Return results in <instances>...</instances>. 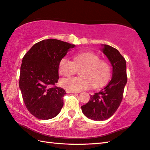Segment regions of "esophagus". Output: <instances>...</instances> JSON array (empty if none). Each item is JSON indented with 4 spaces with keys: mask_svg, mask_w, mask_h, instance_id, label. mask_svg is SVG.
<instances>
[{
    "mask_svg": "<svg viewBox=\"0 0 150 150\" xmlns=\"http://www.w3.org/2000/svg\"><path fill=\"white\" fill-rule=\"evenodd\" d=\"M66 92L67 93H76V92H73V91H71V90H66Z\"/></svg>",
    "mask_w": 150,
    "mask_h": 150,
    "instance_id": "obj_1",
    "label": "esophagus"
}]
</instances>
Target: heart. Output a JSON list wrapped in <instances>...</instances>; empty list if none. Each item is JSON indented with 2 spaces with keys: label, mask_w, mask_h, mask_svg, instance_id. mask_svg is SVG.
<instances>
[{
  "label": "heart",
  "mask_w": 150,
  "mask_h": 150,
  "mask_svg": "<svg viewBox=\"0 0 150 150\" xmlns=\"http://www.w3.org/2000/svg\"><path fill=\"white\" fill-rule=\"evenodd\" d=\"M80 77L62 79L60 84L66 90L80 92L91 87L98 88L104 84L110 75V66L106 61L100 60L98 55L92 52H81L75 54L73 62L66 57L58 64L60 75L68 77L80 69Z\"/></svg>",
  "instance_id": "1"
}]
</instances>
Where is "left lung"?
<instances>
[{"label":"left lung","instance_id":"8db88e82","mask_svg":"<svg viewBox=\"0 0 150 150\" xmlns=\"http://www.w3.org/2000/svg\"><path fill=\"white\" fill-rule=\"evenodd\" d=\"M101 47V51L112 65V77L106 86L90 96L89 101L81 107L84 115L95 121L107 120L115 113L122 101L127 81L125 58L112 47L103 44Z\"/></svg>","mask_w":150,"mask_h":150}]
</instances>
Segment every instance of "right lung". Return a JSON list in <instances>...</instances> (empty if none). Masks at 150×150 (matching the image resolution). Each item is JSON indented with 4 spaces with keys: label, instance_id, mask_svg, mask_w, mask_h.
Returning a JSON list of instances; mask_svg holds the SVG:
<instances>
[{
    "label": "right lung",
    "instance_id": "obj_1",
    "mask_svg": "<svg viewBox=\"0 0 150 150\" xmlns=\"http://www.w3.org/2000/svg\"><path fill=\"white\" fill-rule=\"evenodd\" d=\"M75 47L58 40H44L34 44L23 57L19 88L26 108L36 118L46 120L60 113L66 91L51 86L59 79L60 60Z\"/></svg>",
    "mask_w": 150,
    "mask_h": 150
}]
</instances>
